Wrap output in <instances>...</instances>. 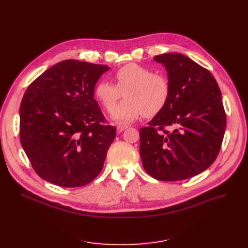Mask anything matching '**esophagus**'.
Wrapping results in <instances>:
<instances>
[{"mask_svg": "<svg viewBox=\"0 0 248 248\" xmlns=\"http://www.w3.org/2000/svg\"><path fill=\"white\" fill-rule=\"evenodd\" d=\"M127 124H117L116 125V128H117V131L119 132H123V131H124L125 128H127Z\"/></svg>", "mask_w": 248, "mask_h": 248, "instance_id": "1", "label": "esophagus"}]
</instances>
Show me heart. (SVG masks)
Instances as JSON below:
<instances>
[{"label": "heart", "mask_w": 248, "mask_h": 248, "mask_svg": "<svg viewBox=\"0 0 248 248\" xmlns=\"http://www.w3.org/2000/svg\"><path fill=\"white\" fill-rule=\"evenodd\" d=\"M114 84L100 80L94 87V95L108 112L124 93L125 99L112 112L117 123H131L144 114L147 117L160 112L170 97V81L159 72L137 63H128L112 74Z\"/></svg>", "instance_id": "1"}]
</instances>
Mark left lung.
<instances>
[{"mask_svg": "<svg viewBox=\"0 0 248 248\" xmlns=\"http://www.w3.org/2000/svg\"><path fill=\"white\" fill-rule=\"evenodd\" d=\"M167 69L170 97L140 129L146 172L160 181L196 176L217 158L226 127L221 91L209 70L180 53L155 56Z\"/></svg>", "mask_w": 248, "mask_h": 248, "instance_id": "obj_1", "label": "left lung"}]
</instances>
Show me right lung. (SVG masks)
Wrapping results in <instances>:
<instances>
[{"mask_svg":"<svg viewBox=\"0 0 248 248\" xmlns=\"http://www.w3.org/2000/svg\"><path fill=\"white\" fill-rule=\"evenodd\" d=\"M106 65L64 60L28 86L20 106V140L34 171L61 187H81L101 172L115 127L93 98Z\"/></svg>","mask_w":248,"mask_h":248,"instance_id":"obj_1","label":"right lung"}]
</instances>
